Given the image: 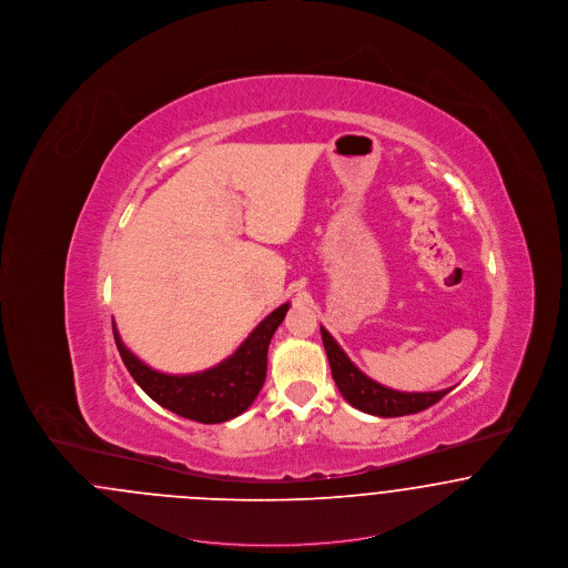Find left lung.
I'll use <instances>...</instances> for the list:
<instances>
[{
	"mask_svg": "<svg viewBox=\"0 0 568 568\" xmlns=\"http://www.w3.org/2000/svg\"><path fill=\"white\" fill-rule=\"evenodd\" d=\"M325 353L329 359V371L336 387L341 389L343 398L349 405L378 417H403L419 413L434 403H438L443 396H447L454 387L440 389V392H398L392 387H385L377 381L366 377L347 353L341 349V345L332 338V334L322 327Z\"/></svg>",
	"mask_w": 568,
	"mask_h": 568,
	"instance_id": "left-lung-1",
	"label": "left lung"
}]
</instances>
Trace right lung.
Returning a JSON list of instances; mask_svg holds the SVG:
<instances>
[{"label":"right lung","mask_w":568,"mask_h":568,"mask_svg":"<svg viewBox=\"0 0 568 568\" xmlns=\"http://www.w3.org/2000/svg\"><path fill=\"white\" fill-rule=\"evenodd\" d=\"M290 311V302L260 322L227 359L193 375H163L130 352L112 324L121 359L142 392L163 408L200 424H221L239 417L257 398L268 364V345Z\"/></svg>","instance_id":"add662e5"}]
</instances>
